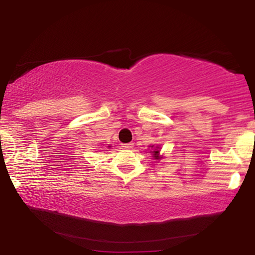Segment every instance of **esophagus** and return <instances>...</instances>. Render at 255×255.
<instances>
[{
	"mask_svg": "<svg viewBox=\"0 0 255 255\" xmlns=\"http://www.w3.org/2000/svg\"><path fill=\"white\" fill-rule=\"evenodd\" d=\"M123 147L127 148V149H131L132 147H133V144H132V142H128V144H124Z\"/></svg>",
	"mask_w": 255,
	"mask_h": 255,
	"instance_id": "obj_1",
	"label": "esophagus"
}]
</instances>
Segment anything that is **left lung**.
I'll use <instances>...</instances> for the list:
<instances>
[{"instance_id":"left-lung-1","label":"left lung","mask_w":255,"mask_h":255,"mask_svg":"<svg viewBox=\"0 0 255 255\" xmlns=\"http://www.w3.org/2000/svg\"><path fill=\"white\" fill-rule=\"evenodd\" d=\"M149 153H151L153 159L154 160H161L163 159V154H160V151H161V147L160 145H149Z\"/></svg>"}]
</instances>
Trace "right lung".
<instances>
[{"label": "right lung", "instance_id": "right-lung-1", "mask_svg": "<svg viewBox=\"0 0 255 255\" xmlns=\"http://www.w3.org/2000/svg\"><path fill=\"white\" fill-rule=\"evenodd\" d=\"M108 147H109V148H110V147H111V146H110V145H109V146H108Z\"/></svg>", "mask_w": 255, "mask_h": 255}]
</instances>
